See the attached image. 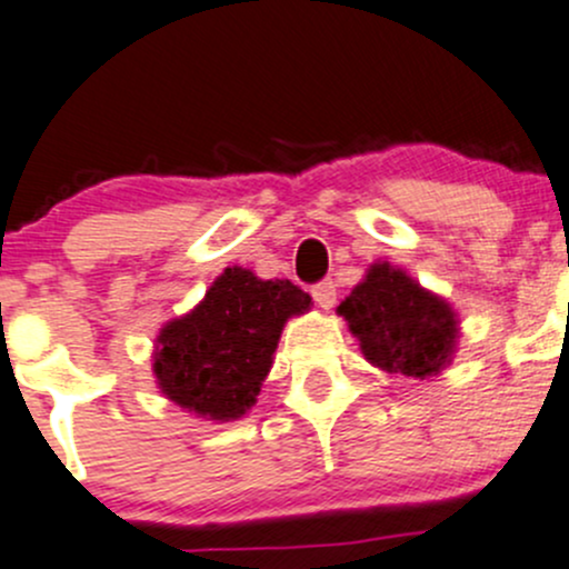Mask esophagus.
Here are the masks:
<instances>
[{
	"label": "esophagus",
	"mask_w": 569,
	"mask_h": 569,
	"mask_svg": "<svg viewBox=\"0 0 569 569\" xmlns=\"http://www.w3.org/2000/svg\"><path fill=\"white\" fill-rule=\"evenodd\" d=\"M310 297H313L319 308L330 310L335 305V297H338V291H335L332 280H319V283L310 286Z\"/></svg>",
	"instance_id": "34e87169"
}]
</instances>
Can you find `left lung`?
Instances as JSON below:
<instances>
[{
    "label": "left lung",
    "mask_w": 569,
    "mask_h": 569,
    "mask_svg": "<svg viewBox=\"0 0 569 569\" xmlns=\"http://www.w3.org/2000/svg\"><path fill=\"white\" fill-rule=\"evenodd\" d=\"M338 313L360 340L365 360L387 373L426 379L439 373L456 349L458 321L450 305L390 264L370 267Z\"/></svg>",
    "instance_id": "obj_1"
}]
</instances>
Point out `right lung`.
I'll use <instances>...</instances> for the list:
<instances>
[{
    "instance_id": "1",
    "label": "right lung",
    "mask_w": 569,
    "mask_h": 569,
    "mask_svg": "<svg viewBox=\"0 0 569 569\" xmlns=\"http://www.w3.org/2000/svg\"><path fill=\"white\" fill-rule=\"evenodd\" d=\"M308 308L310 297L291 280L229 267L199 308L158 335L160 390L209 420H237L256 403L286 319Z\"/></svg>"
}]
</instances>
